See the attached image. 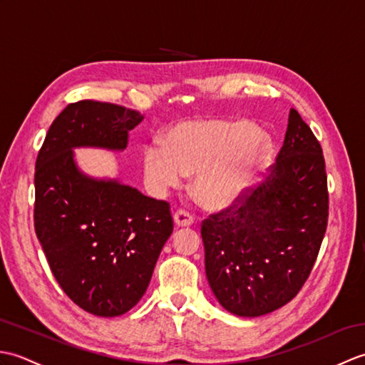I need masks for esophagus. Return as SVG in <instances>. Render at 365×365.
Instances as JSON below:
<instances>
[{"label":"esophagus","instance_id":"34e87169","mask_svg":"<svg viewBox=\"0 0 365 365\" xmlns=\"http://www.w3.org/2000/svg\"><path fill=\"white\" fill-rule=\"evenodd\" d=\"M192 216L187 210H177L174 213V222L177 227H190L192 224Z\"/></svg>","mask_w":365,"mask_h":365}]
</instances>
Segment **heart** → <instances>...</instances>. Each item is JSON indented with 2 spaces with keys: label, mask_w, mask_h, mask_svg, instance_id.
<instances>
[{
  "label": "heart",
  "mask_w": 365,
  "mask_h": 365,
  "mask_svg": "<svg viewBox=\"0 0 365 365\" xmlns=\"http://www.w3.org/2000/svg\"><path fill=\"white\" fill-rule=\"evenodd\" d=\"M252 123L199 119L175 123L163 136V147L147 145L143 168L147 187L165 196L187 174H196L192 191L204 207L224 210L252 187L271 157L268 141Z\"/></svg>",
  "instance_id": "obj_1"
}]
</instances>
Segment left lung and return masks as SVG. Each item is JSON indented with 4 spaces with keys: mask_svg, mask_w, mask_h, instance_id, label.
<instances>
[{
    "mask_svg": "<svg viewBox=\"0 0 365 365\" xmlns=\"http://www.w3.org/2000/svg\"><path fill=\"white\" fill-rule=\"evenodd\" d=\"M327 178L322 145L292 108L269 177L200 227L208 284L226 311L260 317L297 297L327 232Z\"/></svg>",
    "mask_w": 365,
    "mask_h": 365,
    "instance_id": "left-lung-1",
    "label": "left lung"
}]
</instances>
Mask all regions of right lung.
I'll use <instances>...</instances> for the list:
<instances>
[{
    "instance_id": "obj_1",
    "label": "right lung",
    "mask_w": 365,
    "mask_h": 365,
    "mask_svg": "<svg viewBox=\"0 0 365 365\" xmlns=\"http://www.w3.org/2000/svg\"><path fill=\"white\" fill-rule=\"evenodd\" d=\"M143 119L114 103H71L53 120L36 160V235L61 289L98 317H119L138 304L174 222L166 200L81 173L73 149L123 150Z\"/></svg>"
}]
</instances>
